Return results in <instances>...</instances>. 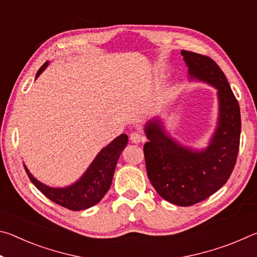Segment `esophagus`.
<instances>
[{
    "mask_svg": "<svg viewBox=\"0 0 257 257\" xmlns=\"http://www.w3.org/2000/svg\"><path fill=\"white\" fill-rule=\"evenodd\" d=\"M130 141H132V143H134V144H139V143L145 141V137L139 133H133L130 135Z\"/></svg>",
    "mask_w": 257,
    "mask_h": 257,
    "instance_id": "1",
    "label": "esophagus"
}]
</instances>
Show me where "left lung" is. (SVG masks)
<instances>
[{"mask_svg":"<svg viewBox=\"0 0 257 257\" xmlns=\"http://www.w3.org/2000/svg\"><path fill=\"white\" fill-rule=\"evenodd\" d=\"M191 81L216 89L217 121L203 149L182 145L167 132L163 120H149L144 133L146 171L161 197L179 206H190L210 197L227 180L236 164L241 120L240 108L220 67L208 56L181 51Z\"/></svg>","mask_w":257,"mask_h":257,"instance_id":"obj_1","label":"left lung"}]
</instances>
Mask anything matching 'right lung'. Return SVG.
Masks as SVG:
<instances>
[{"mask_svg":"<svg viewBox=\"0 0 257 257\" xmlns=\"http://www.w3.org/2000/svg\"><path fill=\"white\" fill-rule=\"evenodd\" d=\"M49 63L47 61L41 67L36 73V79L47 68ZM127 144L128 136L125 134H121L113 139L110 144L98 152L96 158L79 179L67 187H50L43 184L29 172L26 164L24 165L30 181L47 198L71 211H81L97 204L110 189L116 162Z\"/></svg>","mask_w":257,"mask_h":257,"instance_id":"obj_1","label":"right lung"}]
</instances>
